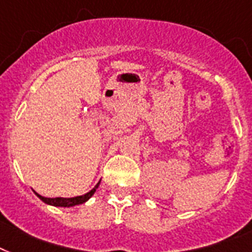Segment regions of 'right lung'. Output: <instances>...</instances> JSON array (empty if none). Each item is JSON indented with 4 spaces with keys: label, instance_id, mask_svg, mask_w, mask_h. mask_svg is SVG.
<instances>
[{
    "label": "right lung",
    "instance_id": "1",
    "mask_svg": "<svg viewBox=\"0 0 252 252\" xmlns=\"http://www.w3.org/2000/svg\"><path fill=\"white\" fill-rule=\"evenodd\" d=\"M99 183L95 185L94 188L92 189L91 192L85 193L83 196H77V197H71V198H63V197H56V198H48V197H43L38 193H35L36 196L43 201V202H46V204H50V205L54 206H64V208H68V206H75L79 205V204H84L85 201H88L93 196V193L95 192V189L98 188Z\"/></svg>",
    "mask_w": 252,
    "mask_h": 252
}]
</instances>
